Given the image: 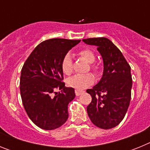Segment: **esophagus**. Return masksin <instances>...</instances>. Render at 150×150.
Masks as SVG:
<instances>
[{
	"label": "esophagus",
	"instance_id": "1",
	"mask_svg": "<svg viewBox=\"0 0 150 150\" xmlns=\"http://www.w3.org/2000/svg\"><path fill=\"white\" fill-rule=\"evenodd\" d=\"M75 93H76V96H79L82 93H83V91H81V90H75Z\"/></svg>",
	"mask_w": 150,
	"mask_h": 150
}]
</instances>
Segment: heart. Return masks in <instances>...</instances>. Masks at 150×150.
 Listing matches in <instances>:
<instances>
[{
	"mask_svg": "<svg viewBox=\"0 0 150 150\" xmlns=\"http://www.w3.org/2000/svg\"><path fill=\"white\" fill-rule=\"evenodd\" d=\"M78 55L83 58L88 63L91 64V68L94 74H98L99 73V67L93 63L95 60V55L94 52L89 49H83L79 51ZM62 70L66 75H71L73 72L72 58L69 53L64 56L62 62ZM94 82V76L91 74H77L67 79V83L70 87L76 89H83L86 87L91 85Z\"/></svg>",
	"mask_w": 150,
	"mask_h": 150,
	"instance_id": "heart-1",
	"label": "heart"
}]
</instances>
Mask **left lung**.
<instances>
[{
  "label": "left lung",
  "mask_w": 150,
  "mask_h": 150,
  "mask_svg": "<svg viewBox=\"0 0 150 150\" xmlns=\"http://www.w3.org/2000/svg\"><path fill=\"white\" fill-rule=\"evenodd\" d=\"M83 41L97 46L104 64L100 81L86 91L91 96L87 113L97 127L114 128L124 119L129 107L132 88L131 67L121 51L109 39L88 38Z\"/></svg>",
  "instance_id": "obj_1"
}]
</instances>
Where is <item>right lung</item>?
I'll return each mask as SVG.
<instances>
[{
    "label": "right lung",
    "instance_id": "add662e5",
    "mask_svg": "<svg viewBox=\"0 0 150 150\" xmlns=\"http://www.w3.org/2000/svg\"><path fill=\"white\" fill-rule=\"evenodd\" d=\"M79 42L60 38L43 41L33 50L22 67V104L30 120L42 129L59 128L68 118L67 107L75 98V91L62 82L61 65L64 56Z\"/></svg>",
    "mask_w": 150,
    "mask_h": 150
}]
</instances>
